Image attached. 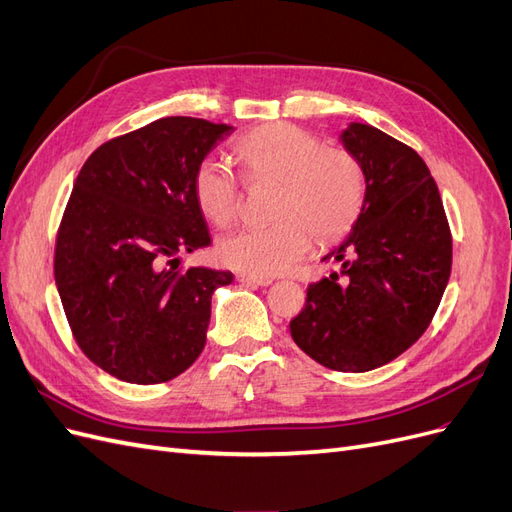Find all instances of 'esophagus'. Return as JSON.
<instances>
[{
    "mask_svg": "<svg viewBox=\"0 0 512 512\" xmlns=\"http://www.w3.org/2000/svg\"><path fill=\"white\" fill-rule=\"evenodd\" d=\"M237 280L241 284H252V286H269L273 282L271 277H258V275H250V273H239Z\"/></svg>",
    "mask_w": 512,
    "mask_h": 512,
    "instance_id": "obj_1",
    "label": "esophagus"
}]
</instances>
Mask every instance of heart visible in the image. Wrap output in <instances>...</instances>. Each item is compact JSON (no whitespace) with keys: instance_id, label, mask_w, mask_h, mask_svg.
I'll return each instance as SVG.
<instances>
[{"instance_id":"obj_1","label":"heart","mask_w":512,"mask_h":512,"mask_svg":"<svg viewBox=\"0 0 512 512\" xmlns=\"http://www.w3.org/2000/svg\"><path fill=\"white\" fill-rule=\"evenodd\" d=\"M235 156L250 183H277V222L222 237L218 256L230 269L258 277L284 273L309 250V235L322 245L333 243L359 222L367 173L352 151L324 147L320 136L292 123H269L243 134L235 143ZM192 190L209 222L228 226L237 220L243 188L224 160H200Z\"/></svg>"}]
</instances>
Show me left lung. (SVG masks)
Masks as SVG:
<instances>
[{
    "label": "left lung",
    "mask_w": 512,
    "mask_h": 512,
    "mask_svg": "<svg viewBox=\"0 0 512 512\" xmlns=\"http://www.w3.org/2000/svg\"><path fill=\"white\" fill-rule=\"evenodd\" d=\"M367 173V200L350 237L324 260L342 271L309 284L290 335L335 371L391 363L421 337L442 301L453 237L438 185L418 153L365 123L342 134Z\"/></svg>",
    "instance_id": "1"
}]
</instances>
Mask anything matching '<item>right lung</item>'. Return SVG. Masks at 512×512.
<instances>
[{"label": "right lung", "mask_w": 512, "mask_h": 512, "mask_svg": "<svg viewBox=\"0 0 512 512\" xmlns=\"http://www.w3.org/2000/svg\"><path fill=\"white\" fill-rule=\"evenodd\" d=\"M232 132L162 117L100 145L83 164L55 241V284L74 342L106 374L160 384L203 352L211 294L230 271L181 269L211 243L192 177Z\"/></svg>", "instance_id": "add662e5"}]
</instances>
